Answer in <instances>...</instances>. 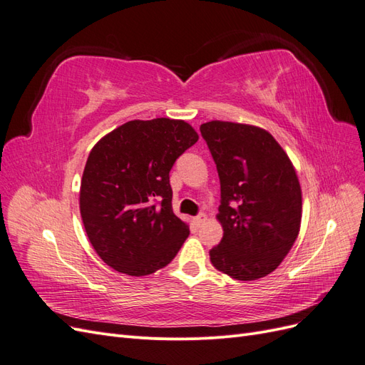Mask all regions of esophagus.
Returning a JSON list of instances; mask_svg holds the SVG:
<instances>
[{
  "instance_id": "34e87169",
  "label": "esophagus",
  "mask_w": 365,
  "mask_h": 365,
  "mask_svg": "<svg viewBox=\"0 0 365 365\" xmlns=\"http://www.w3.org/2000/svg\"><path fill=\"white\" fill-rule=\"evenodd\" d=\"M204 220H207V215L205 213H201V215H197L196 217H193V222L196 224V225H201Z\"/></svg>"
}]
</instances>
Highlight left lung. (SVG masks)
Here are the masks:
<instances>
[{
  "label": "left lung",
  "instance_id": "1",
  "mask_svg": "<svg viewBox=\"0 0 365 365\" xmlns=\"http://www.w3.org/2000/svg\"><path fill=\"white\" fill-rule=\"evenodd\" d=\"M220 180V244L213 267L252 282L277 269L302 225V187L292 161L268 130L212 120L201 125Z\"/></svg>",
  "mask_w": 365,
  "mask_h": 365
}]
</instances>
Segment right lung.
<instances>
[{"instance_id":"1","label":"right lung","mask_w":365,"mask_h":365,"mask_svg":"<svg viewBox=\"0 0 365 365\" xmlns=\"http://www.w3.org/2000/svg\"><path fill=\"white\" fill-rule=\"evenodd\" d=\"M197 138L187 121L161 117L130 120L96 143L79 207L86 236L108 267L141 277L180 251L190 231L173 213L169 172Z\"/></svg>"}]
</instances>
